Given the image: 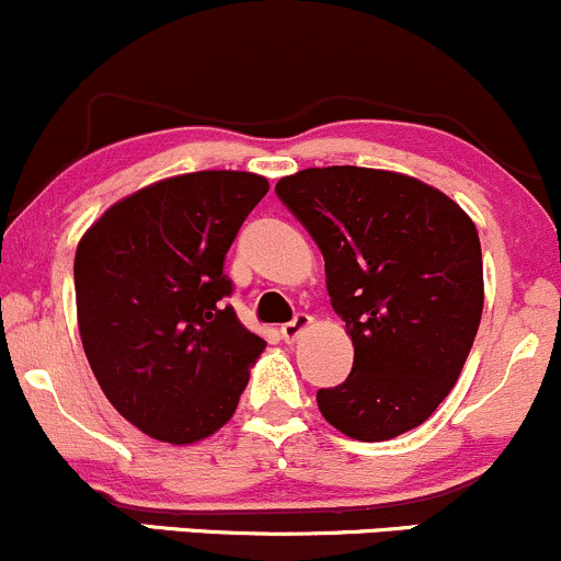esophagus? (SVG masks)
<instances>
[{
	"label": "esophagus",
	"instance_id": "esophagus-1",
	"mask_svg": "<svg viewBox=\"0 0 561 561\" xmlns=\"http://www.w3.org/2000/svg\"><path fill=\"white\" fill-rule=\"evenodd\" d=\"M310 327H312V318L307 316V312H297V316H294L291 321L283 323L280 334H283V340H286V342H294L299 334H302V331H307Z\"/></svg>",
	"mask_w": 561,
	"mask_h": 561
}]
</instances>
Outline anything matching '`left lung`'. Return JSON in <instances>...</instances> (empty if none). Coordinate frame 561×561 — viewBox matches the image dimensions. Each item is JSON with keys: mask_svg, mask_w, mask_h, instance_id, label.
<instances>
[{"mask_svg": "<svg viewBox=\"0 0 561 561\" xmlns=\"http://www.w3.org/2000/svg\"><path fill=\"white\" fill-rule=\"evenodd\" d=\"M327 262L355 355L318 409L358 442L423 425L471 353L484 307L479 232L444 192L375 168H307L275 184Z\"/></svg>", "mask_w": 561, "mask_h": 561, "instance_id": "1", "label": "left lung"}]
</instances>
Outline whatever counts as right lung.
Masks as SVG:
<instances>
[{
  "instance_id": "add662e5",
  "label": "right lung",
  "mask_w": 561,
  "mask_h": 561,
  "mask_svg": "<svg viewBox=\"0 0 561 561\" xmlns=\"http://www.w3.org/2000/svg\"><path fill=\"white\" fill-rule=\"evenodd\" d=\"M267 190L256 173H184L114 203L77 245L90 369L112 407L158 442L219 431L267 345L225 302L227 251Z\"/></svg>"
}]
</instances>
